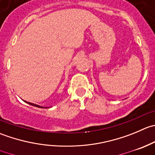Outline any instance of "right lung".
Returning <instances> with one entry per match:
<instances>
[{
	"label": "right lung",
	"mask_w": 155,
	"mask_h": 155,
	"mask_svg": "<svg viewBox=\"0 0 155 155\" xmlns=\"http://www.w3.org/2000/svg\"><path fill=\"white\" fill-rule=\"evenodd\" d=\"M26 102L27 104H28L31 105V106H34V107H39V108H48L47 107H42V106H40V105H38V104H33V103H30V102H27V101H25Z\"/></svg>",
	"instance_id": "add662e5"
}]
</instances>
